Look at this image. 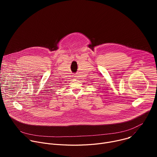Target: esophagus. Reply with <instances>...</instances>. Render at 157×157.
I'll list each match as a JSON object with an SVG mask.
<instances>
[{"mask_svg":"<svg viewBox=\"0 0 157 157\" xmlns=\"http://www.w3.org/2000/svg\"><path fill=\"white\" fill-rule=\"evenodd\" d=\"M73 77H75V78H76V76H75V75H73Z\"/></svg>","mask_w":157,"mask_h":157,"instance_id":"esophagus-1","label":"esophagus"}]
</instances>
